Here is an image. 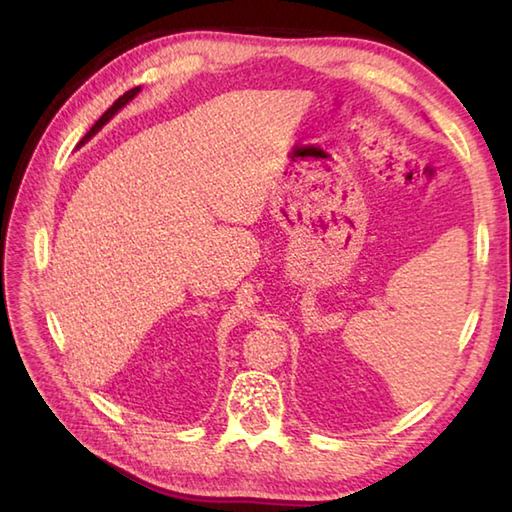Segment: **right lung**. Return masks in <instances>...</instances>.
I'll return each mask as SVG.
<instances>
[{"label":"right lung","mask_w":512,"mask_h":512,"mask_svg":"<svg viewBox=\"0 0 512 512\" xmlns=\"http://www.w3.org/2000/svg\"><path fill=\"white\" fill-rule=\"evenodd\" d=\"M138 90H140V88H132V90H127V92H125L123 96H118V99L114 101V105L110 107V110H107V112H105V114H103V116L99 118V121H96V123H94V127L90 129V132L83 136V140H81V145L85 143V140H90V138H92V136H94L96 132H99V129H101V127H103V125H105L107 121H110V118H112V116H114V114H116L118 110H121V107H123L125 103H129V101H132V99H134V96L138 94Z\"/></svg>","instance_id":"1"}]
</instances>
